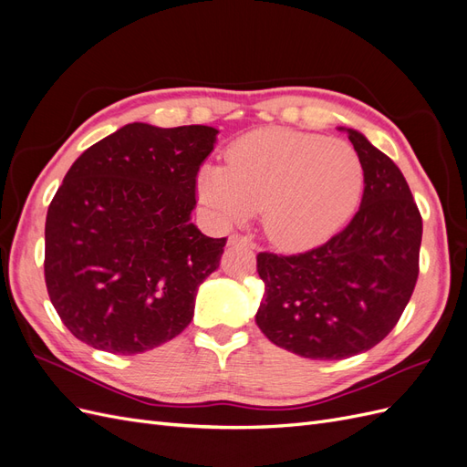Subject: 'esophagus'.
I'll return each instance as SVG.
<instances>
[{
    "instance_id": "34e87169",
    "label": "esophagus",
    "mask_w": 467,
    "mask_h": 467,
    "mask_svg": "<svg viewBox=\"0 0 467 467\" xmlns=\"http://www.w3.org/2000/svg\"><path fill=\"white\" fill-rule=\"evenodd\" d=\"M228 245H244V247L255 249V244L251 242V237H247V235H239V234H232V235L228 237Z\"/></svg>"
}]
</instances>
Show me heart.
I'll use <instances>...</instances> for the list:
<instances>
[{"label":"heart","mask_w":467,"mask_h":467,"mask_svg":"<svg viewBox=\"0 0 467 467\" xmlns=\"http://www.w3.org/2000/svg\"><path fill=\"white\" fill-rule=\"evenodd\" d=\"M364 189L358 153L343 140L288 129L242 136L228 165H204L196 196L216 220H244L263 208L266 235L285 247H309L329 237Z\"/></svg>","instance_id":"1"}]
</instances>
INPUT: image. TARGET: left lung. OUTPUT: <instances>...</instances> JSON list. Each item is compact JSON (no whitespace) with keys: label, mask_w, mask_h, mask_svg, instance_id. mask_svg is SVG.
Listing matches in <instances>:
<instances>
[{"label":"left lung","mask_w":467,"mask_h":467,"mask_svg":"<svg viewBox=\"0 0 467 467\" xmlns=\"http://www.w3.org/2000/svg\"><path fill=\"white\" fill-rule=\"evenodd\" d=\"M347 130L364 167L360 208L329 242L296 255L259 253L268 341L314 360L370 350L398 325L419 276L422 218L400 167Z\"/></svg>","instance_id":"1"}]
</instances>
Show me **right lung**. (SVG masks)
<instances>
[{
  "label": "right lung",
  "instance_id": "1",
  "mask_svg": "<svg viewBox=\"0 0 467 467\" xmlns=\"http://www.w3.org/2000/svg\"><path fill=\"white\" fill-rule=\"evenodd\" d=\"M216 134L202 124L132 122L69 167L47 214L45 280L79 341L138 355L191 323L196 292L228 242L191 222Z\"/></svg>",
  "mask_w": 467,
  "mask_h": 467
}]
</instances>
